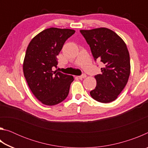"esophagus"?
Segmentation results:
<instances>
[{
    "mask_svg": "<svg viewBox=\"0 0 148 148\" xmlns=\"http://www.w3.org/2000/svg\"><path fill=\"white\" fill-rule=\"evenodd\" d=\"M86 74H82L81 76H78V77L79 79H82V78H85V77H86Z\"/></svg>",
    "mask_w": 148,
    "mask_h": 148,
    "instance_id": "1",
    "label": "esophagus"
}]
</instances>
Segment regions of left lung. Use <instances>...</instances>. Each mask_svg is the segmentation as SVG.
<instances>
[{
    "mask_svg": "<svg viewBox=\"0 0 148 148\" xmlns=\"http://www.w3.org/2000/svg\"><path fill=\"white\" fill-rule=\"evenodd\" d=\"M80 32L89 45L95 61L104 64L101 74L95 76L97 86L90 95L102 103L114 101L126 86L131 72L126 44L116 32L104 27L80 30Z\"/></svg>",
    "mask_w": 148,
    "mask_h": 148,
    "instance_id": "obj_1",
    "label": "left lung"
}]
</instances>
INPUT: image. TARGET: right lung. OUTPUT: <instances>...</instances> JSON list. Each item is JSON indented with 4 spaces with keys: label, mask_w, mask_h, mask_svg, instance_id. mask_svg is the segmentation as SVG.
Masks as SVG:
<instances>
[{
    "label": "right lung",
    "mask_w": 148,
    "mask_h": 148,
    "mask_svg": "<svg viewBox=\"0 0 148 148\" xmlns=\"http://www.w3.org/2000/svg\"><path fill=\"white\" fill-rule=\"evenodd\" d=\"M75 32L69 29L49 28L30 42L25 56L23 69L30 89L42 104L53 106L68 96L74 77L53 71L58 64L57 56L64 42Z\"/></svg>",
    "instance_id": "obj_1"
}]
</instances>
